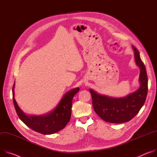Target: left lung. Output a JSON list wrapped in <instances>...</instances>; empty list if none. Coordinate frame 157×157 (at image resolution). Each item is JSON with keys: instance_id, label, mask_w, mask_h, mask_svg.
<instances>
[{"instance_id": "1", "label": "left lung", "mask_w": 157, "mask_h": 157, "mask_svg": "<svg viewBox=\"0 0 157 157\" xmlns=\"http://www.w3.org/2000/svg\"><path fill=\"white\" fill-rule=\"evenodd\" d=\"M136 64L140 68V87L122 98H112L100 95L92 89L89 91L92 105L97 114L104 121L113 124H121L132 120L141 109L145 101L148 91V78L145 65L138 50L132 45Z\"/></svg>"}]
</instances>
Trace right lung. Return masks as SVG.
Masks as SVG:
<instances>
[{"label": "right lung", "mask_w": 157, "mask_h": 157, "mask_svg": "<svg viewBox=\"0 0 157 157\" xmlns=\"http://www.w3.org/2000/svg\"><path fill=\"white\" fill-rule=\"evenodd\" d=\"M15 83L12 88L13 101L19 118L32 130L44 135L55 133L63 129L71 117L72 99L79 91L75 88L67 92L57 106L52 112L42 115H27L18 106L14 98Z\"/></svg>", "instance_id": "1"}]
</instances>
